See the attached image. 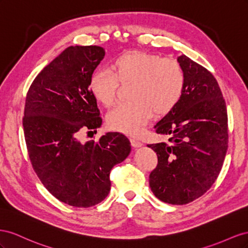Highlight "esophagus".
I'll list each match as a JSON object with an SVG mask.
<instances>
[{
	"instance_id": "esophagus-1",
	"label": "esophagus",
	"mask_w": 248,
	"mask_h": 248,
	"mask_svg": "<svg viewBox=\"0 0 248 248\" xmlns=\"http://www.w3.org/2000/svg\"><path fill=\"white\" fill-rule=\"evenodd\" d=\"M130 141H131V144H132L133 147L138 148V147H141V146L143 145L142 142H141V141H139L138 139H135V138H131Z\"/></svg>"
}]
</instances>
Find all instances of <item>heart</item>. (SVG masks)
Returning <instances> with one entry per match:
<instances>
[{"instance_id":"1","label":"heart","mask_w":248,"mask_h":248,"mask_svg":"<svg viewBox=\"0 0 248 248\" xmlns=\"http://www.w3.org/2000/svg\"><path fill=\"white\" fill-rule=\"evenodd\" d=\"M111 69L98 68L89 79L91 93L106 107L116 103L119 82L133 83L132 101L111 111L107 122L112 130L138 136L153 115L166 114L181 100L185 76L178 62L144 52H129L112 62Z\"/></svg>"}]
</instances>
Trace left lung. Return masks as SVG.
<instances>
[{"mask_svg":"<svg viewBox=\"0 0 248 248\" xmlns=\"http://www.w3.org/2000/svg\"><path fill=\"white\" fill-rule=\"evenodd\" d=\"M185 86L181 100L155 124L169 143L147 146L157 153L158 165L150 187L160 201L185 204L211 188L228 150V114L221 90L207 68L186 55L178 57Z\"/></svg>","mask_w":248,"mask_h":248,"instance_id":"left-lung-1","label":"left lung"}]
</instances>
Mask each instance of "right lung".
Listing matches in <instances>:
<instances>
[{"label": "right lung", "mask_w": 248, "mask_h": 248, "mask_svg": "<svg viewBox=\"0 0 248 248\" xmlns=\"http://www.w3.org/2000/svg\"><path fill=\"white\" fill-rule=\"evenodd\" d=\"M104 57L102 46H68L37 75L26 97L23 126L34 171L56 199L78 208L107 197L111 169L131 153L130 140L116 132L96 142L78 138L102 125L89 79Z\"/></svg>", "instance_id": "right-lung-1"}]
</instances>
